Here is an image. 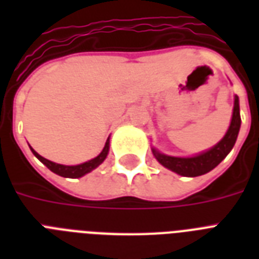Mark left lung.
I'll return each instance as SVG.
<instances>
[{
    "label": "left lung",
    "instance_id": "obj_1",
    "mask_svg": "<svg viewBox=\"0 0 259 259\" xmlns=\"http://www.w3.org/2000/svg\"><path fill=\"white\" fill-rule=\"evenodd\" d=\"M239 127H241V115H239V99L235 97L234 101V111H233V119L230 123V127L227 133L222 141L215 145L212 149L207 150L204 153L195 156V157H170L165 154L158 153L157 150L153 149V154L158 160V162L164 165L168 169L173 172L179 173L181 176L188 177H196L200 175L212 170L218 164H221L223 158L230 153V150L233 149L234 144L237 141L238 133H239Z\"/></svg>",
    "mask_w": 259,
    "mask_h": 259
}]
</instances>
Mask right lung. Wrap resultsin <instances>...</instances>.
Wrapping results in <instances>:
<instances>
[{
    "label": "right lung",
    "mask_w": 259,
    "mask_h": 259,
    "mask_svg": "<svg viewBox=\"0 0 259 259\" xmlns=\"http://www.w3.org/2000/svg\"><path fill=\"white\" fill-rule=\"evenodd\" d=\"M109 145H110V141H109V138H107L105 148H103V150H102L101 153H99V156H97V157L93 158V160H90V161H87V162H83V164H79V165H72V166L62 165V164L52 162V161H50V160H47V158L41 157V156H40L37 152H34L32 148H30V150L33 152L34 156H36V157H37L38 160H40V161H41L42 164L47 166V168H48V169H51L54 173L59 175V176L71 177V179H74V177L84 176L86 173L91 172V170L95 169L98 165H101L102 162L105 161V158H106V156H107V153H109Z\"/></svg>",
    "instance_id": "right-lung-1"
}]
</instances>
